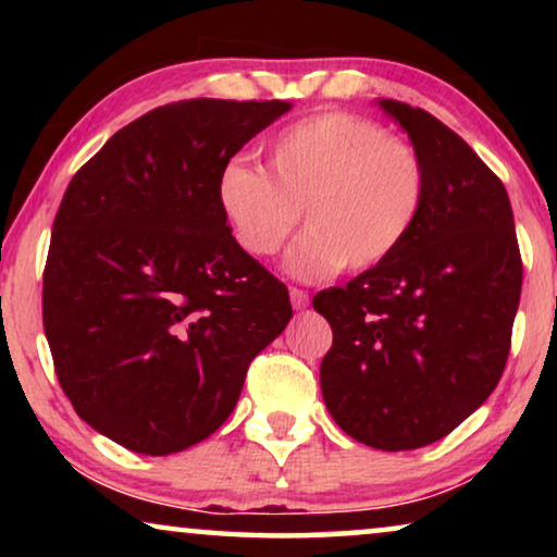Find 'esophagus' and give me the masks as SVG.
<instances>
[{
  "label": "esophagus",
  "instance_id": "obj_1",
  "mask_svg": "<svg viewBox=\"0 0 557 557\" xmlns=\"http://www.w3.org/2000/svg\"><path fill=\"white\" fill-rule=\"evenodd\" d=\"M288 296H292V307L296 311H301V309L309 307V294L301 292V288H292V292H288Z\"/></svg>",
  "mask_w": 557,
  "mask_h": 557
}]
</instances>
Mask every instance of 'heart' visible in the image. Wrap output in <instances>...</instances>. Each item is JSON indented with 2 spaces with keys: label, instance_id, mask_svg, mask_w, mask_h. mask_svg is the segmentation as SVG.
I'll return each mask as SVG.
<instances>
[{
  "label": "heart",
  "instance_id": "1",
  "mask_svg": "<svg viewBox=\"0 0 557 557\" xmlns=\"http://www.w3.org/2000/svg\"><path fill=\"white\" fill-rule=\"evenodd\" d=\"M269 171L231 159L218 174V205L235 240L256 258L276 256L301 210L309 233L286 271L322 281L342 269L385 263L416 231L429 174L410 144L375 121L332 111L301 119L269 144Z\"/></svg>",
  "mask_w": 557,
  "mask_h": 557
}]
</instances>
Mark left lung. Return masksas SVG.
<instances>
[{
  "mask_svg": "<svg viewBox=\"0 0 557 557\" xmlns=\"http://www.w3.org/2000/svg\"><path fill=\"white\" fill-rule=\"evenodd\" d=\"M377 106L423 159L429 197L398 253L314 296L334 334L319 383L347 436L410 451L451 433L497 387L522 261L507 189L474 149L429 111Z\"/></svg>",
  "mask_w": 557,
  "mask_h": 557,
  "instance_id": "1",
  "label": "left lung"
}]
</instances>
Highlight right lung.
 I'll use <instances>...</instances> for the list:
<instances>
[{"label":"right lung","instance_id":"1","mask_svg":"<svg viewBox=\"0 0 557 557\" xmlns=\"http://www.w3.org/2000/svg\"><path fill=\"white\" fill-rule=\"evenodd\" d=\"M288 101L193 98L144 113L75 172L52 223L42 324L90 429L166 456L215 433L292 319L233 238L218 174Z\"/></svg>","mask_w":557,"mask_h":557}]
</instances>
